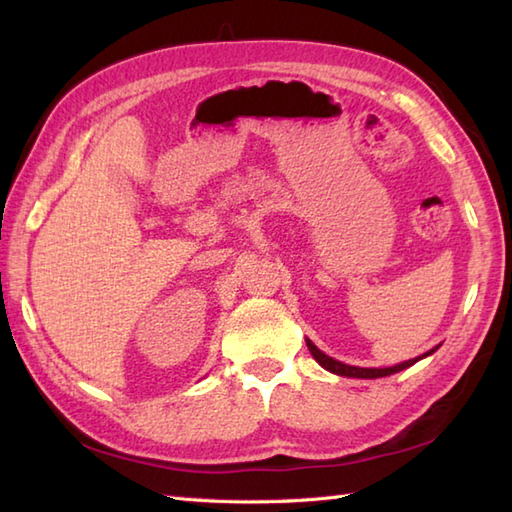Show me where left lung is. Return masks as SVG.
<instances>
[{"label":"left lung","mask_w":512,"mask_h":512,"mask_svg":"<svg viewBox=\"0 0 512 512\" xmlns=\"http://www.w3.org/2000/svg\"><path fill=\"white\" fill-rule=\"evenodd\" d=\"M306 343H308L310 354L314 356V361H317L323 369H328V372H332V374H336V376H347V378H383V376H389V374L402 372V369H407V367H411L413 363H418L420 358H424V356H429V354L436 352V347H433V350H429L427 354H422V356H418V358H411V361H405V363L394 365V367L378 369V367H354V365H345V363H341V361H334L332 356L323 354V352L319 350V347L314 345L312 341L306 339Z\"/></svg>","instance_id":"left-lung-1"}]
</instances>
